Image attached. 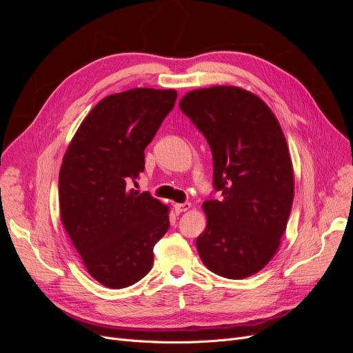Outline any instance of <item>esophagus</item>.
Returning <instances> with one entry per match:
<instances>
[{
	"label": "esophagus",
	"mask_w": 353,
	"mask_h": 353,
	"mask_svg": "<svg viewBox=\"0 0 353 353\" xmlns=\"http://www.w3.org/2000/svg\"><path fill=\"white\" fill-rule=\"evenodd\" d=\"M174 208H175L176 213H183V212H187L191 208V203H188V201H185V203H175Z\"/></svg>",
	"instance_id": "1"
}]
</instances>
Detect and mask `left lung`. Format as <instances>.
<instances>
[{
  "label": "left lung",
  "instance_id": "8db88e82",
  "mask_svg": "<svg viewBox=\"0 0 353 353\" xmlns=\"http://www.w3.org/2000/svg\"><path fill=\"white\" fill-rule=\"evenodd\" d=\"M179 108L208 140L213 184L222 193L203 203L200 259L225 279H245L279 252L293 205V165L280 122L258 95L231 85L190 91Z\"/></svg>",
  "mask_w": 353,
  "mask_h": 353
}]
</instances>
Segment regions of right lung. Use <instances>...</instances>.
<instances>
[{"mask_svg":"<svg viewBox=\"0 0 353 353\" xmlns=\"http://www.w3.org/2000/svg\"><path fill=\"white\" fill-rule=\"evenodd\" d=\"M175 90L134 88L108 95L87 114L63 157L60 218L85 268L109 288L140 281L169 228V208L128 184L144 170V150Z\"/></svg>","mask_w":353,"mask_h":353,"instance_id":"right-lung-1","label":"right lung"}]
</instances>
